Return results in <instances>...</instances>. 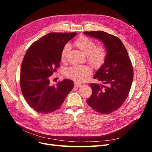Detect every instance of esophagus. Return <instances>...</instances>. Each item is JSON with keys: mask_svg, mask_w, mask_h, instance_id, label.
Listing matches in <instances>:
<instances>
[{"mask_svg": "<svg viewBox=\"0 0 152 152\" xmlns=\"http://www.w3.org/2000/svg\"><path fill=\"white\" fill-rule=\"evenodd\" d=\"M82 86V84L80 83H78V82H75L74 83V87H80Z\"/></svg>", "mask_w": 152, "mask_h": 152, "instance_id": "1", "label": "esophagus"}]
</instances>
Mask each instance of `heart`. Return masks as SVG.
<instances>
[{"label": "heart", "mask_w": 152, "mask_h": 152, "mask_svg": "<svg viewBox=\"0 0 152 152\" xmlns=\"http://www.w3.org/2000/svg\"><path fill=\"white\" fill-rule=\"evenodd\" d=\"M75 44L81 51L86 55L87 61L95 68H99L103 65L107 52L103 45H96L95 41L86 36L79 37L75 41ZM70 49L69 44L63 47L61 53V59L65 61L67 54ZM92 73V69L88 65H73L67 68L65 75L77 82L86 81Z\"/></svg>", "instance_id": "1"}]
</instances>
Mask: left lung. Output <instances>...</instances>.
<instances>
[{"instance_id":"obj_1","label":"left lung","mask_w":152,"mask_h":152,"mask_svg":"<svg viewBox=\"0 0 152 152\" xmlns=\"http://www.w3.org/2000/svg\"><path fill=\"white\" fill-rule=\"evenodd\" d=\"M84 33L102 40L107 51L104 64L94 76L104 85L91 84L93 93L86 102L97 112L109 114L121 107L129 93L133 80L132 63L125 46L117 37L103 31Z\"/></svg>"}]
</instances>
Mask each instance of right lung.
<instances>
[{"label": "right lung", "instance_id": "1", "mask_svg": "<svg viewBox=\"0 0 152 152\" xmlns=\"http://www.w3.org/2000/svg\"><path fill=\"white\" fill-rule=\"evenodd\" d=\"M77 35L72 33H49L32 44L21 66L20 87L26 102L35 111L49 113L60 108L73 88L69 79L50 86V77L56 71L65 44Z\"/></svg>", "mask_w": 152, "mask_h": 152}]
</instances>
